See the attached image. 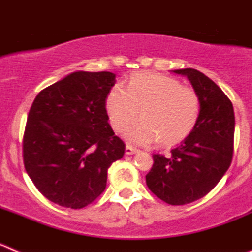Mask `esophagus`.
<instances>
[{"instance_id": "esophagus-1", "label": "esophagus", "mask_w": 252, "mask_h": 252, "mask_svg": "<svg viewBox=\"0 0 252 252\" xmlns=\"http://www.w3.org/2000/svg\"><path fill=\"white\" fill-rule=\"evenodd\" d=\"M137 151L136 148H133L131 145H126V149H125V153L127 154V155H131V154H135Z\"/></svg>"}]
</instances>
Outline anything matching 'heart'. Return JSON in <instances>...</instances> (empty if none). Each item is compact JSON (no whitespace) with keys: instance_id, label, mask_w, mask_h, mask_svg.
I'll use <instances>...</instances> for the list:
<instances>
[{"instance_id":"heart-1","label":"heart","mask_w":252,"mask_h":252,"mask_svg":"<svg viewBox=\"0 0 252 252\" xmlns=\"http://www.w3.org/2000/svg\"><path fill=\"white\" fill-rule=\"evenodd\" d=\"M111 125L122 131L133 120H141L125 132L130 141L174 145L186 139L201 116L202 102L197 91L175 78L157 73H139L128 81L126 90L112 87L106 99Z\"/></svg>"}]
</instances>
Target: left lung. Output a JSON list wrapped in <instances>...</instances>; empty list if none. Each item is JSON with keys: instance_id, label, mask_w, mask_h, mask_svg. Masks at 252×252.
I'll return each instance as SVG.
<instances>
[{"instance_id": "obj_1", "label": "left lung", "mask_w": 252, "mask_h": 252, "mask_svg": "<svg viewBox=\"0 0 252 252\" xmlns=\"http://www.w3.org/2000/svg\"><path fill=\"white\" fill-rule=\"evenodd\" d=\"M186 75L201 97L195 127L168 157L154 154L146 186L171 206L192 203L208 194L230 168L233 155L235 113L223 91L197 69L174 70Z\"/></svg>"}]
</instances>
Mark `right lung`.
Masks as SVG:
<instances>
[{
	"instance_id": "1",
	"label": "right lung",
	"mask_w": 252,
	"mask_h": 252,
	"mask_svg": "<svg viewBox=\"0 0 252 252\" xmlns=\"http://www.w3.org/2000/svg\"><path fill=\"white\" fill-rule=\"evenodd\" d=\"M110 72H74L44 88L26 121L22 155L32 183L53 203L81 209L106 189L107 170L125 154L108 124Z\"/></svg>"
}]
</instances>
